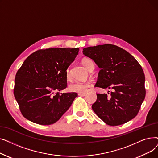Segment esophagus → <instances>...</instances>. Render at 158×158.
I'll list each match as a JSON object with an SVG mask.
<instances>
[{"label":"esophagus","mask_w":158,"mask_h":158,"mask_svg":"<svg viewBox=\"0 0 158 158\" xmlns=\"http://www.w3.org/2000/svg\"><path fill=\"white\" fill-rule=\"evenodd\" d=\"M78 95L81 97H84L86 95V94H78Z\"/></svg>","instance_id":"obj_1"}]
</instances>
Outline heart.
Masks as SVG:
<instances>
[{
  "mask_svg": "<svg viewBox=\"0 0 158 158\" xmlns=\"http://www.w3.org/2000/svg\"><path fill=\"white\" fill-rule=\"evenodd\" d=\"M90 62H92V60H90L89 59H86H86H84L82 61V64H83V65L85 66L86 69H88V64ZM65 75H66V79L70 80L71 79V73H70L69 68H68L66 70ZM91 85H92V82L89 81H76V82H72V83H71L69 86L68 89L71 92L83 94L86 92V90Z\"/></svg>",
  "mask_w": 158,
  "mask_h": 158,
  "instance_id": "b5f03b06",
  "label": "heart"
}]
</instances>
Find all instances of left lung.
<instances>
[{"instance_id": "1", "label": "left lung", "mask_w": 158, "mask_h": 158, "mask_svg": "<svg viewBox=\"0 0 158 158\" xmlns=\"http://www.w3.org/2000/svg\"><path fill=\"white\" fill-rule=\"evenodd\" d=\"M82 52L101 69L95 86L113 89L110 96L97 94L92 105L95 114L112 126L134 118L146 94L145 75L139 63L125 50L111 44L86 47Z\"/></svg>"}]
</instances>
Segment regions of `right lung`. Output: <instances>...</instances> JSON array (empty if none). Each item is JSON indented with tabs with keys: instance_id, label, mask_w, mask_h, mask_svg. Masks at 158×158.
Masks as SVG:
<instances>
[{
	"instance_id": "1",
	"label": "right lung",
	"mask_w": 158,
	"mask_h": 158,
	"mask_svg": "<svg viewBox=\"0 0 158 158\" xmlns=\"http://www.w3.org/2000/svg\"><path fill=\"white\" fill-rule=\"evenodd\" d=\"M79 51V48L41 49L24 61L16 74L14 95L26 119L51 125L69 110L77 94H53L67 86L66 70Z\"/></svg>"
}]
</instances>
